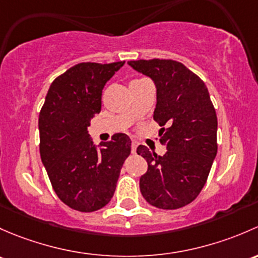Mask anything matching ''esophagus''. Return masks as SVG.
<instances>
[{
    "label": "esophagus",
    "instance_id": "esophagus-1",
    "mask_svg": "<svg viewBox=\"0 0 258 258\" xmlns=\"http://www.w3.org/2000/svg\"><path fill=\"white\" fill-rule=\"evenodd\" d=\"M137 148H138V143L135 142V140H133L132 142V153H135V151H137Z\"/></svg>",
    "mask_w": 258,
    "mask_h": 258
}]
</instances>
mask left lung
<instances>
[{
    "label": "left lung",
    "instance_id": "left-lung-1",
    "mask_svg": "<svg viewBox=\"0 0 258 258\" xmlns=\"http://www.w3.org/2000/svg\"><path fill=\"white\" fill-rule=\"evenodd\" d=\"M156 86L154 120L161 126L160 143L168 151L156 155L145 145L137 153L148 163L140 191L150 205L176 210L192 203L217 153V116L203 79L174 59L129 60Z\"/></svg>",
    "mask_w": 258,
    "mask_h": 258
}]
</instances>
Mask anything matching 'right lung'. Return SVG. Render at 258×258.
Wrapping results in <instances>:
<instances>
[{
	"label": "right lung",
	"instance_id": "1",
	"mask_svg": "<svg viewBox=\"0 0 258 258\" xmlns=\"http://www.w3.org/2000/svg\"><path fill=\"white\" fill-rule=\"evenodd\" d=\"M120 62H83L58 76L39 111V153L53 190L71 209L93 212L113 198L120 169L132 149L118 133L93 145L87 128L100 111L102 90Z\"/></svg>",
	"mask_w": 258,
	"mask_h": 258
}]
</instances>
